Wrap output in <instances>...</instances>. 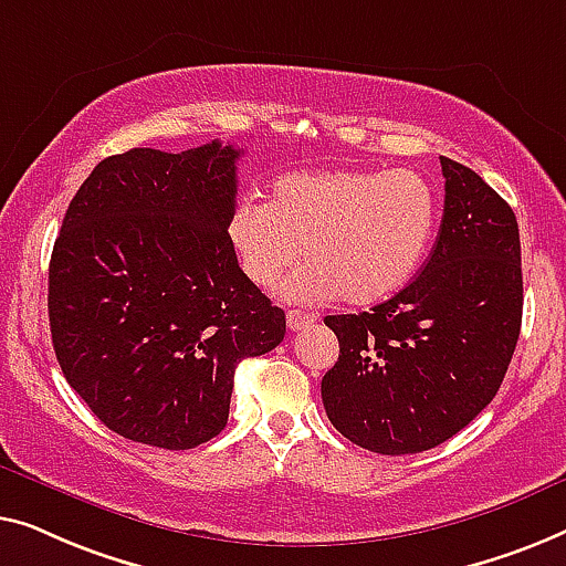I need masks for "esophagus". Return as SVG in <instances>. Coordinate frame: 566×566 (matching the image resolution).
<instances>
[{"label":"esophagus","instance_id":"obj_1","mask_svg":"<svg viewBox=\"0 0 566 566\" xmlns=\"http://www.w3.org/2000/svg\"><path fill=\"white\" fill-rule=\"evenodd\" d=\"M315 321L317 315L302 313V310H290V313H286V325H290V331H302L307 328V325H313Z\"/></svg>","mask_w":566,"mask_h":566}]
</instances>
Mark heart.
Masks as SVG:
<instances>
[{
	"label": "heart",
	"mask_w": 566,
	"mask_h": 566,
	"mask_svg": "<svg viewBox=\"0 0 566 566\" xmlns=\"http://www.w3.org/2000/svg\"><path fill=\"white\" fill-rule=\"evenodd\" d=\"M439 222V200L418 171H300L276 179L269 205L238 202L228 238L249 280L294 300L366 307L392 297L423 264ZM303 251L300 252L298 249Z\"/></svg>",
	"instance_id": "obj_1"
}]
</instances>
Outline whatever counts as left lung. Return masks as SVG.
<instances>
[{"mask_svg": "<svg viewBox=\"0 0 566 566\" xmlns=\"http://www.w3.org/2000/svg\"><path fill=\"white\" fill-rule=\"evenodd\" d=\"M441 230L420 274L359 315H328L340 354L321 392L348 441L385 457L428 451L497 395L521 336L518 220L467 166L441 156Z\"/></svg>", "mask_w": 566, "mask_h": 566, "instance_id": "left-lung-1", "label": "left lung"}]
</instances>
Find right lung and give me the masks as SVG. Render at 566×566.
Segmentation results:
<instances>
[{"mask_svg": "<svg viewBox=\"0 0 566 566\" xmlns=\"http://www.w3.org/2000/svg\"><path fill=\"white\" fill-rule=\"evenodd\" d=\"M241 148L109 156L78 187L48 269L63 377L109 431L195 449L228 423L235 366L282 344L284 310L228 238Z\"/></svg>", "mask_w": 566, "mask_h": 566, "instance_id": "obj_1", "label": "right lung"}]
</instances>
